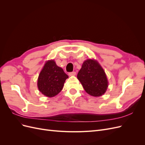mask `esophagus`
<instances>
[{"mask_svg": "<svg viewBox=\"0 0 145 145\" xmlns=\"http://www.w3.org/2000/svg\"><path fill=\"white\" fill-rule=\"evenodd\" d=\"M69 76H76V72H69Z\"/></svg>", "mask_w": 145, "mask_h": 145, "instance_id": "1", "label": "esophagus"}]
</instances>
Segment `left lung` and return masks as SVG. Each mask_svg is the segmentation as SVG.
Instances as JSON below:
<instances>
[{"label": "left lung", "mask_w": 145, "mask_h": 145, "mask_svg": "<svg viewBox=\"0 0 145 145\" xmlns=\"http://www.w3.org/2000/svg\"><path fill=\"white\" fill-rule=\"evenodd\" d=\"M77 78L86 93L94 97L102 95L108 88L106 74L97 61L94 59H88L83 63Z\"/></svg>", "instance_id": "8db88e82"}]
</instances>
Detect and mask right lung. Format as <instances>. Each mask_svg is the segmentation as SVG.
I'll use <instances>...</instances> for the list:
<instances>
[{
	"instance_id": "right-lung-1",
	"label": "right lung",
	"mask_w": 145,
	"mask_h": 145,
	"mask_svg": "<svg viewBox=\"0 0 145 145\" xmlns=\"http://www.w3.org/2000/svg\"><path fill=\"white\" fill-rule=\"evenodd\" d=\"M68 76L62 68L56 65L54 60H48L39 74L37 80L39 90L48 97L57 95L63 89Z\"/></svg>"
}]
</instances>
